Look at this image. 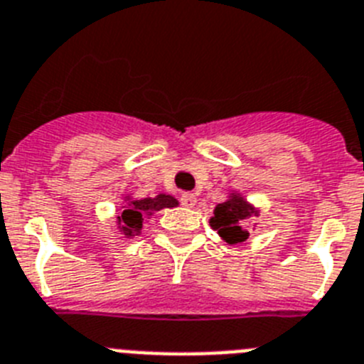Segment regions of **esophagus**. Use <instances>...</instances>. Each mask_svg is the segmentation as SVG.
Returning <instances> with one entry per match:
<instances>
[{
  "instance_id": "1",
  "label": "esophagus",
  "mask_w": 364,
  "mask_h": 364,
  "mask_svg": "<svg viewBox=\"0 0 364 364\" xmlns=\"http://www.w3.org/2000/svg\"><path fill=\"white\" fill-rule=\"evenodd\" d=\"M181 205H183V207H194V205H196L194 194H183L181 196Z\"/></svg>"
}]
</instances>
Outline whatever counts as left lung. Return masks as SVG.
Instances as JSON below:
<instances>
[{
    "mask_svg": "<svg viewBox=\"0 0 364 364\" xmlns=\"http://www.w3.org/2000/svg\"><path fill=\"white\" fill-rule=\"evenodd\" d=\"M251 214L252 208L242 198H232V200L220 203L214 208V218H210V225L220 232V236L225 242H245L249 230L243 229V221L247 220Z\"/></svg>",
    "mask_w": 364,
    "mask_h": 364,
    "instance_id": "left-lung-1",
    "label": "left lung"
}]
</instances>
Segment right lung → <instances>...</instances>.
<instances>
[{"mask_svg":"<svg viewBox=\"0 0 364 364\" xmlns=\"http://www.w3.org/2000/svg\"><path fill=\"white\" fill-rule=\"evenodd\" d=\"M176 205H178V201L173 200L172 196L166 194H159L156 198H144V200L134 201L129 207H126L119 218V223L128 236L139 235L143 229L144 218L154 214L156 210H161V208H170L176 207Z\"/></svg>","mask_w":364,"mask_h":364,"instance_id":"right-lung-1","label":"right lung"}]
</instances>
